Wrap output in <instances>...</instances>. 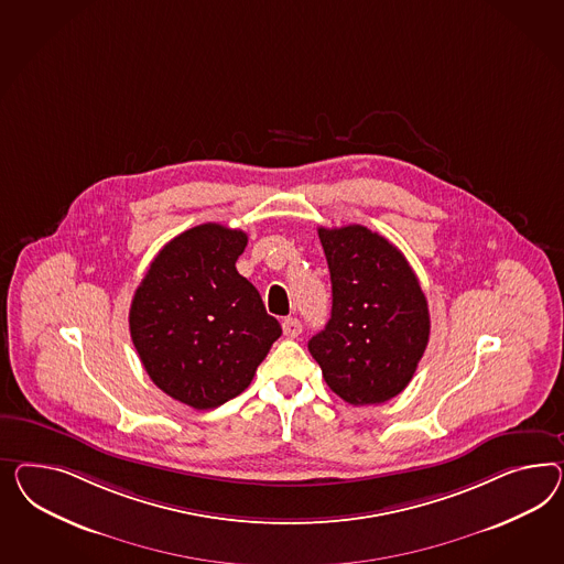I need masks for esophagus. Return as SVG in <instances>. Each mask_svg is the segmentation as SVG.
I'll return each instance as SVG.
<instances>
[{
  "label": "esophagus",
  "instance_id": "esophagus-1",
  "mask_svg": "<svg viewBox=\"0 0 564 564\" xmlns=\"http://www.w3.org/2000/svg\"><path fill=\"white\" fill-rule=\"evenodd\" d=\"M283 335L288 338H295V336L302 335V322L297 318H285L283 321Z\"/></svg>",
  "mask_w": 564,
  "mask_h": 564
}]
</instances>
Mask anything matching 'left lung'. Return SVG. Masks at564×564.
Returning a JSON list of instances; mask_svg holds the SVG:
<instances>
[{"label":"left lung","mask_w":564,"mask_h":564,"mask_svg":"<svg viewBox=\"0 0 564 564\" xmlns=\"http://www.w3.org/2000/svg\"><path fill=\"white\" fill-rule=\"evenodd\" d=\"M333 312L307 349L328 388L352 406L381 404L412 380L429 343V307L409 260L364 228H321Z\"/></svg>","instance_id":"left-lung-1"}]
</instances>
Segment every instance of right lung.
Here are the masks:
<instances>
[{
    "mask_svg": "<svg viewBox=\"0 0 564 564\" xmlns=\"http://www.w3.org/2000/svg\"><path fill=\"white\" fill-rule=\"evenodd\" d=\"M248 236L203 224L158 252L129 310L139 359L167 397L197 411L242 394L281 324L236 271Z\"/></svg>",
    "mask_w": 564,
    "mask_h": 564,
    "instance_id": "add662e5",
    "label": "right lung"
}]
</instances>
